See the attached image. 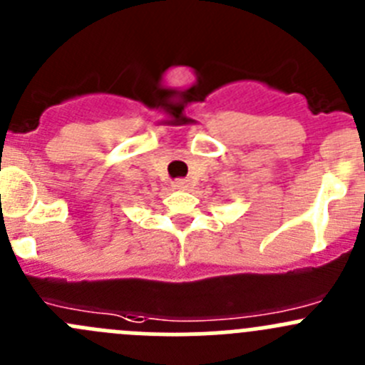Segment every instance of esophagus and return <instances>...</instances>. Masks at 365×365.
Instances as JSON below:
<instances>
[{"label":"esophagus","instance_id":"obj_1","mask_svg":"<svg viewBox=\"0 0 365 365\" xmlns=\"http://www.w3.org/2000/svg\"><path fill=\"white\" fill-rule=\"evenodd\" d=\"M172 186L175 190H185V188H188V180H186V179H177V180H173Z\"/></svg>","mask_w":365,"mask_h":365}]
</instances>
